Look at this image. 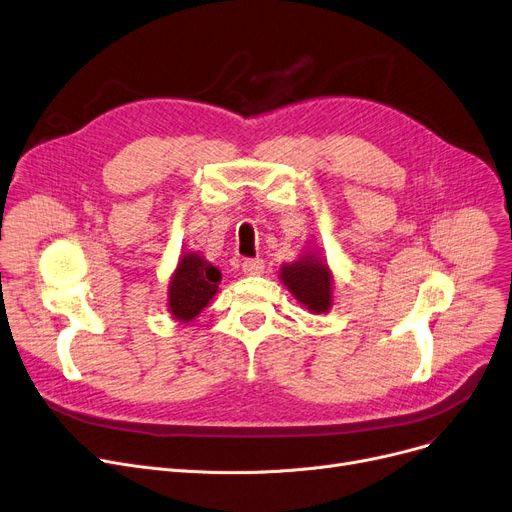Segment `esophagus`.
<instances>
[{
  "instance_id": "esophagus-1",
  "label": "esophagus",
  "mask_w": 512,
  "mask_h": 512,
  "mask_svg": "<svg viewBox=\"0 0 512 512\" xmlns=\"http://www.w3.org/2000/svg\"><path fill=\"white\" fill-rule=\"evenodd\" d=\"M242 270L246 275H260L264 270V260L262 258H246L242 262Z\"/></svg>"
}]
</instances>
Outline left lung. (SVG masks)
Instances as JSON below:
<instances>
[{
	"instance_id": "8db88e82",
	"label": "left lung",
	"mask_w": 512,
	"mask_h": 512,
	"mask_svg": "<svg viewBox=\"0 0 512 512\" xmlns=\"http://www.w3.org/2000/svg\"><path fill=\"white\" fill-rule=\"evenodd\" d=\"M281 281L312 314L328 312L333 306V273L318 252H308L291 264H283Z\"/></svg>"
}]
</instances>
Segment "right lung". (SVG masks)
Returning a JSON list of instances; mask_svg holds the SVG:
<instances>
[{
  "label": "right lung",
  "instance_id": "right-lung-1",
  "mask_svg": "<svg viewBox=\"0 0 512 512\" xmlns=\"http://www.w3.org/2000/svg\"><path fill=\"white\" fill-rule=\"evenodd\" d=\"M221 273L204 256L186 252L169 281L167 308L179 322L194 320L219 291Z\"/></svg>",
  "mask_w": 512,
  "mask_h": 512
}]
</instances>
